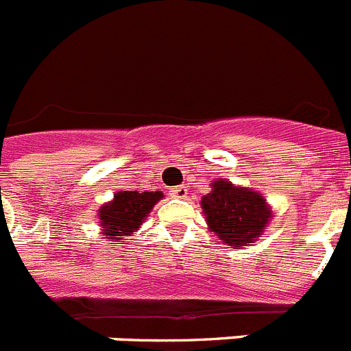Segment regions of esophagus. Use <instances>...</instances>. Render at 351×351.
Segmentation results:
<instances>
[{
	"mask_svg": "<svg viewBox=\"0 0 351 351\" xmlns=\"http://www.w3.org/2000/svg\"><path fill=\"white\" fill-rule=\"evenodd\" d=\"M170 195H172L173 198H184L186 195H188V188H186V186H178V188H172Z\"/></svg>",
	"mask_w": 351,
	"mask_h": 351,
	"instance_id": "esophagus-1",
	"label": "esophagus"
}]
</instances>
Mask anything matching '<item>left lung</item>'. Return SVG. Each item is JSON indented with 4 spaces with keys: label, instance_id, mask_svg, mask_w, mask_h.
<instances>
[{
    "label": "left lung",
    "instance_id": "obj_1",
    "mask_svg": "<svg viewBox=\"0 0 351 351\" xmlns=\"http://www.w3.org/2000/svg\"><path fill=\"white\" fill-rule=\"evenodd\" d=\"M207 228L226 246L239 250L255 243L274 218L271 206L258 191L232 184L228 179L210 182V193L200 202Z\"/></svg>",
    "mask_w": 351,
    "mask_h": 351
}]
</instances>
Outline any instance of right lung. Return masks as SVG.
<instances>
[{
  "instance_id": "add662e5",
  "label": "right lung",
  "mask_w": 351,
  "mask_h": 351,
  "mask_svg": "<svg viewBox=\"0 0 351 351\" xmlns=\"http://www.w3.org/2000/svg\"><path fill=\"white\" fill-rule=\"evenodd\" d=\"M161 198V191H117L110 202L98 209L100 234L110 244H125V237L141 228Z\"/></svg>"
}]
</instances>
